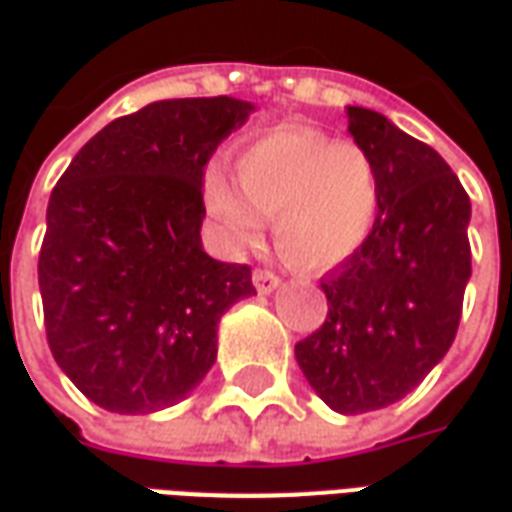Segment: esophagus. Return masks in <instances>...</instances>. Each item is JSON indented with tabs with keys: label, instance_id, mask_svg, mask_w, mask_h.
I'll list each match as a JSON object with an SVG mask.
<instances>
[{
	"label": "esophagus",
	"instance_id": "34e87169",
	"mask_svg": "<svg viewBox=\"0 0 512 512\" xmlns=\"http://www.w3.org/2000/svg\"><path fill=\"white\" fill-rule=\"evenodd\" d=\"M278 275L273 273V270H264V267H256L253 270V284H256V289L262 292V295H267V292H273L275 286H278Z\"/></svg>",
	"mask_w": 512,
	"mask_h": 512
}]
</instances>
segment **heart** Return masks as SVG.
<instances>
[{
  "mask_svg": "<svg viewBox=\"0 0 512 512\" xmlns=\"http://www.w3.org/2000/svg\"><path fill=\"white\" fill-rule=\"evenodd\" d=\"M234 181L206 176V209L239 248L262 239L275 217V245L311 273L333 270L364 245L380 212V170L364 146L317 129H278L239 151Z\"/></svg>",
  "mask_w": 512,
  "mask_h": 512,
  "instance_id": "1",
  "label": "heart"
}]
</instances>
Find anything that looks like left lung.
<instances>
[{"label":"left lung","mask_w":512,"mask_h":512,"mask_svg":"<svg viewBox=\"0 0 512 512\" xmlns=\"http://www.w3.org/2000/svg\"><path fill=\"white\" fill-rule=\"evenodd\" d=\"M380 170V212L361 250L320 278L328 317L295 344L311 389L339 413L402 400L447 355L471 275L469 195L433 148L347 107Z\"/></svg>","instance_id":"left-lung-1"}]
</instances>
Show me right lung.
Returning a JSON list of instances; mask_svg holds the SVG:
<instances>
[{
  "mask_svg": "<svg viewBox=\"0 0 512 512\" xmlns=\"http://www.w3.org/2000/svg\"><path fill=\"white\" fill-rule=\"evenodd\" d=\"M253 104L154 101L107 123L71 159L46 209L38 259L54 361L90 402L154 413L217 358V322L256 295L248 264L201 245L204 168Z\"/></svg>",
  "mask_w": 512,
  "mask_h": 512,
  "instance_id": "add662e5",
  "label": "right lung"
}]
</instances>
